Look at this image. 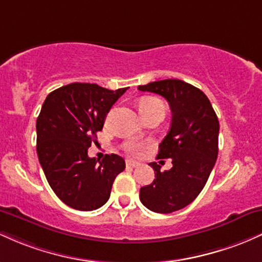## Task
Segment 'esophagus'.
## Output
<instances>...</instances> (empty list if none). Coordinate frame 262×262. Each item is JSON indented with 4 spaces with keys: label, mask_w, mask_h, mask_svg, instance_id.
<instances>
[{
    "label": "esophagus",
    "mask_w": 262,
    "mask_h": 262,
    "mask_svg": "<svg viewBox=\"0 0 262 262\" xmlns=\"http://www.w3.org/2000/svg\"><path fill=\"white\" fill-rule=\"evenodd\" d=\"M140 162H136V161H132V160H128L126 161V166L127 167H132V168H135V167H139L140 166Z\"/></svg>",
    "instance_id": "obj_1"
}]
</instances>
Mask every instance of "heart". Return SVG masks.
I'll use <instances>...</instances> for the list:
<instances>
[{
    "mask_svg": "<svg viewBox=\"0 0 262 262\" xmlns=\"http://www.w3.org/2000/svg\"><path fill=\"white\" fill-rule=\"evenodd\" d=\"M152 108H162L164 110V105L163 102L161 101L160 99L157 98H145L141 100L140 102V111L141 114L146 113V111L152 110ZM143 145L141 142H137V141H128L126 142L125 145V149L127 152H130L132 155H140L141 151H142Z\"/></svg>",
    "mask_w": 262,
    "mask_h": 262,
    "instance_id": "b5f03b06",
    "label": "heart"
}]
</instances>
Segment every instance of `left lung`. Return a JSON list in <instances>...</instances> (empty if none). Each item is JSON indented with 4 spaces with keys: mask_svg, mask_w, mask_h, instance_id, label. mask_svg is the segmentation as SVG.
<instances>
[{
    "mask_svg": "<svg viewBox=\"0 0 262 262\" xmlns=\"http://www.w3.org/2000/svg\"><path fill=\"white\" fill-rule=\"evenodd\" d=\"M139 90L163 96L172 111L157 157L172 158L173 167L161 172V166L149 163L156 179L140 189L146 208L168 214L190 204L207 183L218 157L219 120L207 95L179 79L140 85Z\"/></svg>",
    "mask_w": 262,
    "mask_h": 262,
    "instance_id": "8db88e82",
    "label": "left lung"
}]
</instances>
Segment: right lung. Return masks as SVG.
<instances>
[{"label":"right lung","instance_id":"obj_1","mask_svg":"<svg viewBox=\"0 0 262 262\" xmlns=\"http://www.w3.org/2000/svg\"><path fill=\"white\" fill-rule=\"evenodd\" d=\"M127 88L105 89L98 84L73 83L47 96L37 119V154L47 181L61 202L81 211L95 210L108 201L125 161L106 155L90 158L105 117Z\"/></svg>","mask_w":262,"mask_h":262}]
</instances>
